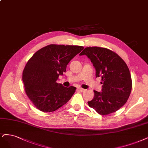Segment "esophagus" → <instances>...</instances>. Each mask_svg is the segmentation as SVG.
Instances as JSON below:
<instances>
[{
    "instance_id": "obj_1",
    "label": "esophagus",
    "mask_w": 148,
    "mask_h": 148,
    "mask_svg": "<svg viewBox=\"0 0 148 148\" xmlns=\"http://www.w3.org/2000/svg\"><path fill=\"white\" fill-rule=\"evenodd\" d=\"M78 90H79L80 92H83L85 91V90H86V89H83V88H78Z\"/></svg>"
}]
</instances>
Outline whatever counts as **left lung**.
<instances>
[{
  "mask_svg": "<svg viewBox=\"0 0 148 148\" xmlns=\"http://www.w3.org/2000/svg\"><path fill=\"white\" fill-rule=\"evenodd\" d=\"M86 55L95 68L96 77L101 78V92L94 90L88 105L99 114L107 115L121 108L128 100L132 87L129 69L119 56L109 49L86 47L79 55Z\"/></svg>",
  "mask_w": 148,
  "mask_h": 148,
  "instance_id": "1",
  "label": "left lung"
}]
</instances>
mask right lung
Returning <instances> with one entry per match:
<instances>
[{
	"label": "right lung",
	"instance_id": "right-lung-1",
	"mask_svg": "<svg viewBox=\"0 0 148 148\" xmlns=\"http://www.w3.org/2000/svg\"><path fill=\"white\" fill-rule=\"evenodd\" d=\"M84 48L81 46L51 44L30 58L23 73L25 94L40 111L53 112L71 99L76 88L57 83L70 61Z\"/></svg>",
	"mask_w": 148,
	"mask_h": 148
}]
</instances>
